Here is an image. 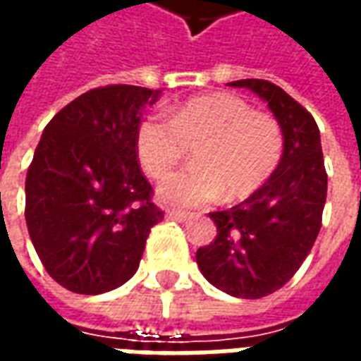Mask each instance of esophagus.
Segmentation results:
<instances>
[{
	"instance_id": "1",
	"label": "esophagus",
	"mask_w": 361,
	"mask_h": 361,
	"mask_svg": "<svg viewBox=\"0 0 361 361\" xmlns=\"http://www.w3.org/2000/svg\"><path fill=\"white\" fill-rule=\"evenodd\" d=\"M166 219L176 220V222H188L189 214L188 212H181V211H170V212H166Z\"/></svg>"
}]
</instances>
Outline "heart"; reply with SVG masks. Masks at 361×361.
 Wrapping results in <instances>:
<instances>
[{
    "instance_id": "1",
    "label": "heart",
    "mask_w": 361,
    "mask_h": 361,
    "mask_svg": "<svg viewBox=\"0 0 361 361\" xmlns=\"http://www.w3.org/2000/svg\"><path fill=\"white\" fill-rule=\"evenodd\" d=\"M185 145L195 147L193 162L158 185L160 203L197 209L219 201H242L265 185L282 157L284 137L279 119L253 110L235 94H207L178 106L172 119L150 114L135 133V152L142 170L164 178L180 164Z\"/></svg>"
}]
</instances>
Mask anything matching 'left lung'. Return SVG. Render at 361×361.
I'll list each match as a JSON object with an SVG mask.
<instances>
[{"instance_id": "obj_1", "label": "left lung", "mask_w": 361, "mask_h": 361, "mask_svg": "<svg viewBox=\"0 0 361 361\" xmlns=\"http://www.w3.org/2000/svg\"><path fill=\"white\" fill-rule=\"evenodd\" d=\"M263 98L279 119L282 157L269 181L228 211L211 212L216 238L197 250L199 271L222 292L259 300L292 279L321 230L326 172L315 119L284 90L263 79L228 82Z\"/></svg>"}]
</instances>
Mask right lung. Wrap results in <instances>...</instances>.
Here are the masks:
<instances>
[{
  "mask_svg": "<svg viewBox=\"0 0 361 361\" xmlns=\"http://www.w3.org/2000/svg\"><path fill=\"white\" fill-rule=\"evenodd\" d=\"M160 92L89 90L51 118L36 147L25 183L28 234L48 274L75 294L126 284L164 219L135 152L142 111Z\"/></svg>",
  "mask_w": 361,
  "mask_h": 361,
  "instance_id": "add662e5",
  "label": "right lung"
}]
</instances>
